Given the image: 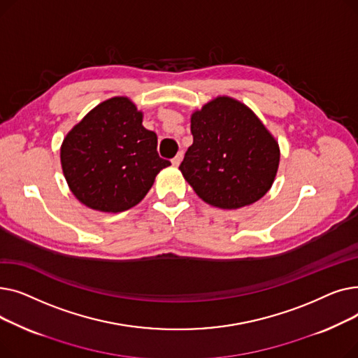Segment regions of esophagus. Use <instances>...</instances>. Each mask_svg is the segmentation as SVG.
<instances>
[{
  "label": "esophagus",
  "instance_id": "1",
  "mask_svg": "<svg viewBox=\"0 0 358 358\" xmlns=\"http://www.w3.org/2000/svg\"><path fill=\"white\" fill-rule=\"evenodd\" d=\"M182 157H184L182 150H180V152L177 154V157L173 159V165H174V166H178V165L181 164V161H182Z\"/></svg>",
  "mask_w": 358,
  "mask_h": 358
}]
</instances>
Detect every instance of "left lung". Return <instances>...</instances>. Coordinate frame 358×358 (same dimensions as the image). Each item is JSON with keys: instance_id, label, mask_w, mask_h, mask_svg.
Listing matches in <instances>:
<instances>
[{"instance_id": "left-lung-1", "label": "left lung", "mask_w": 358, "mask_h": 358, "mask_svg": "<svg viewBox=\"0 0 358 358\" xmlns=\"http://www.w3.org/2000/svg\"><path fill=\"white\" fill-rule=\"evenodd\" d=\"M193 145L180 171L196 194L219 209L245 208L271 189L280 146L243 103L217 96L192 115Z\"/></svg>"}]
</instances>
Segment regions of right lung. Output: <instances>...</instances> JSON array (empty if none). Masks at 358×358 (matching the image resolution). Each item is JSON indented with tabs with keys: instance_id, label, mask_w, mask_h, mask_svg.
<instances>
[{
	"instance_id": "obj_1",
	"label": "right lung",
	"mask_w": 358,
	"mask_h": 358,
	"mask_svg": "<svg viewBox=\"0 0 358 358\" xmlns=\"http://www.w3.org/2000/svg\"><path fill=\"white\" fill-rule=\"evenodd\" d=\"M143 113L129 97H111L75 124L61 145L69 190L92 210L119 213L148 194L171 162L159 158L158 138L142 124Z\"/></svg>"
}]
</instances>
